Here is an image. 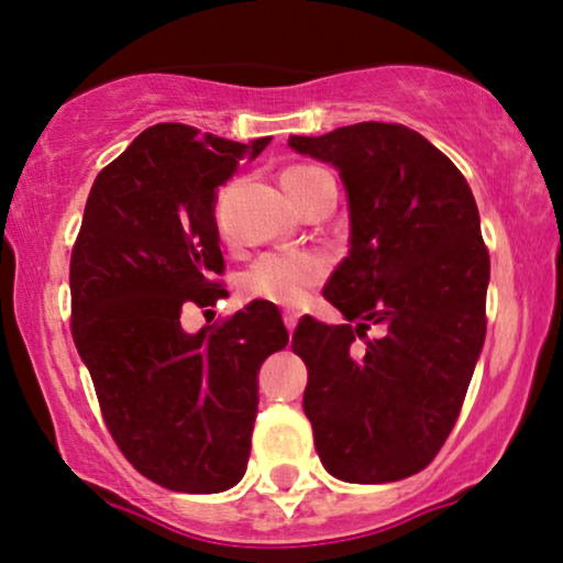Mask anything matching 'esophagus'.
<instances>
[{
  "instance_id": "1",
  "label": "esophagus",
  "mask_w": 563,
  "mask_h": 563,
  "mask_svg": "<svg viewBox=\"0 0 563 563\" xmlns=\"http://www.w3.org/2000/svg\"><path fill=\"white\" fill-rule=\"evenodd\" d=\"M284 327H287L289 334L295 332V327H297V313H292V310H287V313H284Z\"/></svg>"
}]
</instances>
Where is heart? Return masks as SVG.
<instances>
[{
	"mask_svg": "<svg viewBox=\"0 0 563 563\" xmlns=\"http://www.w3.org/2000/svg\"><path fill=\"white\" fill-rule=\"evenodd\" d=\"M327 170L316 165H289L282 170V187L297 205L302 189L316 176ZM329 271V261L313 250H292V253H266L255 257L240 276V289L250 300H268L276 306H300L310 289L319 284Z\"/></svg>",
	"mask_w": 563,
	"mask_h": 563,
	"instance_id": "b5f03b06",
	"label": "heart"
}]
</instances>
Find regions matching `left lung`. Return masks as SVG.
Segmentation results:
<instances>
[{
    "label": "left lung",
    "instance_id": "left-lung-1",
    "mask_svg": "<svg viewBox=\"0 0 563 563\" xmlns=\"http://www.w3.org/2000/svg\"><path fill=\"white\" fill-rule=\"evenodd\" d=\"M289 147L332 163L350 205V253L323 287L347 323L306 316L292 334L316 451L342 482L406 479L445 445L485 345L490 253L477 202L451 157L408 125H342Z\"/></svg>",
    "mask_w": 563,
    "mask_h": 563
}]
</instances>
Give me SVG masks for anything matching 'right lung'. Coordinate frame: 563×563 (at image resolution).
Returning <instances> with one entry per match:
<instances>
[{
  "mask_svg": "<svg viewBox=\"0 0 563 563\" xmlns=\"http://www.w3.org/2000/svg\"><path fill=\"white\" fill-rule=\"evenodd\" d=\"M250 144L157 123L104 165L70 255V332L112 440L139 474L176 493H221L242 479L257 413V372L289 342L271 302L181 329L184 308L229 292L216 191Z\"/></svg>",
  "mask_w": 563,
  "mask_h": 563,
  "instance_id": "obj_1",
  "label": "right lung"
}]
</instances>
